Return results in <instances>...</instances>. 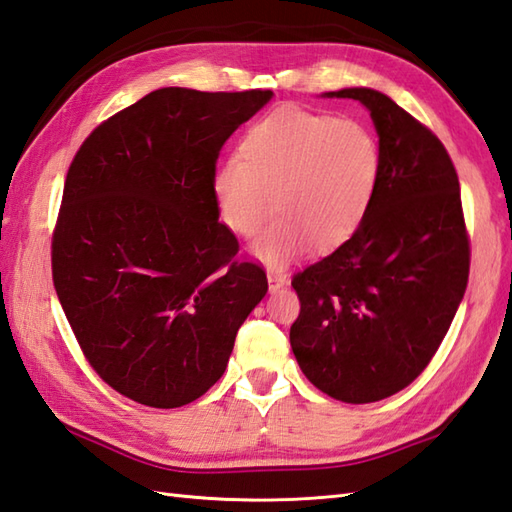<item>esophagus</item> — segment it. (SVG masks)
Masks as SVG:
<instances>
[{"label":"esophagus","mask_w":512,"mask_h":512,"mask_svg":"<svg viewBox=\"0 0 512 512\" xmlns=\"http://www.w3.org/2000/svg\"><path fill=\"white\" fill-rule=\"evenodd\" d=\"M268 283H270V292H277L279 288H283L285 283H288V277H285V272L275 270V268H268Z\"/></svg>","instance_id":"1"}]
</instances>
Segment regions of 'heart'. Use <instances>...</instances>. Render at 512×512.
Returning a JSON list of instances; mask_svg holds the SVG:
<instances>
[{
    "mask_svg": "<svg viewBox=\"0 0 512 512\" xmlns=\"http://www.w3.org/2000/svg\"><path fill=\"white\" fill-rule=\"evenodd\" d=\"M379 170L382 152L364 124L281 106L248 126L213 194L224 224L242 235L255 233L272 205L279 209L251 253L281 268L310 242L334 251L351 240L375 198Z\"/></svg>",
    "mask_w": 512,
    "mask_h": 512,
    "instance_id": "1",
    "label": "heart"
}]
</instances>
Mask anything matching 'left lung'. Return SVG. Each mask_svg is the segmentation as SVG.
I'll return each mask as SVG.
<instances>
[{
  "label": "left lung",
  "instance_id": "obj_1",
  "mask_svg": "<svg viewBox=\"0 0 512 512\" xmlns=\"http://www.w3.org/2000/svg\"><path fill=\"white\" fill-rule=\"evenodd\" d=\"M325 98L364 104L382 170L360 229L294 275V358L344 403H373L417 379L441 347L469 279V237L454 163L430 128L366 87Z\"/></svg>",
  "mask_w": 512,
  "mask_h": 512
}]
</instances>
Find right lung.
I'll use <instances>...</instances> for the list:
<instances>
[{
	"mask_svg": "<svg viewBox=\"0 0 512 512\" xmlns=\"http://www.w3.org/2000/svg\"><path fill=\"white\" fill-rule=\"evenodd\" d=\"M272 91L165 87L109 117L69 165L52 237L58 301L106 384L181 408L218 382L268 292L218 220V154Z\"/></svg>",
	"mask_w": 512,
	"mask_h": 512,
	"instance_id": "right-lung-1",
	"label": "right lung"
}]
</instances>
